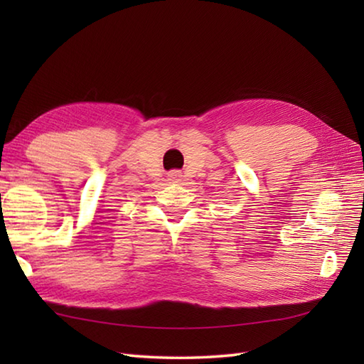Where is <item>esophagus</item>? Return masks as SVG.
<instances>
[{"mask_svg":"<svg viewBox=\"0 0 364 364\" xmlns=\"http://www.w3.org/2000/svg\"><path fill=\"white\" fill-rule=\"evenodd\" d=\"M168 176H170V180H173L175 183H178V181H180V180H181V176H183V175H181V172H180V170H173V172H172V173H170Z\"/></svg>","mask_w":364,"mask_h":364,"instance_id":"34e87169","label":"esophagus"}]
</instances>
